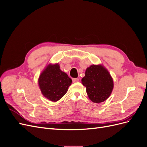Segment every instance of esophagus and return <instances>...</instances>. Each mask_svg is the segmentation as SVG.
Here are the masks:
<instances>
[{
  "label": "esophagus",
  "mask_w": 147,
  "mask_h": 147,
  "mask_svg": "<svg viewBox=\"0 0 147 147\" xmlns=\"http://www.w3.org/2000/svg\"><path fill=\"white\" fill-rule=\"evenodd\" d=\"M79 81V79L78 78H72V82L73 83H76V82H78Z\"/></svg>",
  "instance_id": "esophagus-1"
}]
</instances>
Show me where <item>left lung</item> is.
Returning <instances> with one entry per match:
<instances>
[{"mask_svg":"<svg viewBox=\"0 0 147 147\" xmlns=\"http://www.w3.org/2000/svg\"><path fill=\"white\" fill-rule=\"evenodd\" d=\"M82 83L86 88L89 98L97 104L107 99L113 88V79L110 74L100 65H92L87 68Z\"/></svg>","mask_w":147,"mask_h":147,"instance_id":"1","label":"left lung"}]
</instances>
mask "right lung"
Segmentation results:
<instances>
[{
    "label": "right lung",
    "mask_w": 147,
    "mask_h": 147,
    "mask_svg": "<svg viewBox=\"0 0 147 147\" xmlns=\"http://www.w3.org/2000/svg\"><path fill=\"white\" fill-rule=\"evenodd\" d=\"M72 82L68 75L61 70L58 64L48 65L38 78L42 94L53 102L59 100L65 94Z\"/></svg>",
    "instance_id": "obj_1"
}]
</instances>
